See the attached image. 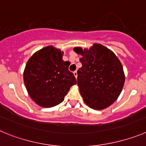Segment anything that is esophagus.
Segmentation results:
<instances>
[{
	"instance_id": "obj_1",
	"label": "esophagus",
	"mask_w": 146,
	"mask_h": 146,
	"mask_svg": "<svg viewBox=\"0 0 146 146\" xmlns=\"http://www.w3.org/2000/svg\"><path fill=\"white\" fill-rule=\"evenodd\" d=\"M73 74H74L75 77H76V78H77V76H78V74H77V71H76H76L73 72Z\"/></svg>"
}]
</instances>
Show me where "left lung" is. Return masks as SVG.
I'll return each mask as SVG.
<instances>
[{"label": "left lung", "mask_w": 146, "mask_h": 146, "mask_svg": "<svg viewBox=\"0 0 146 146\" xmlns=\"http://www.w3.org/2000/svg\"><path fill=\"white\" fill-rule=\"evenodd\" d=\"M73 51L82 56L77 81L85 103L94 110H102L112 105L120 95L125 81L119 58L100 44H94L89 49L75 47Z\"/></svg>", "instance_id": "obj_1"}]
</instances>
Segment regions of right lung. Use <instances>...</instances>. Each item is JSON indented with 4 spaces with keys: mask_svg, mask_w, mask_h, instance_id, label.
Instances as JSON below:
<instances>
[{
    "mask_svg": "<svg viewBox=\"0 0 146 146\" xmlns=\"http://www.w3.org/2000/svg\"><path fill=\"white\" fill-rule=\"evenodd\" d=\"M63 52L48 46L33 54L25 68L23 78L31 99L38 106L51 108L64 100L70 88L76 84L70 62L62 60Z\"/></svg>",
    "mask_w": 146,
    "mask_h": 146,
    "instance_id": "add662e5",
    "label": "right lung"
}]
</instances>
